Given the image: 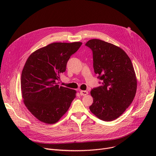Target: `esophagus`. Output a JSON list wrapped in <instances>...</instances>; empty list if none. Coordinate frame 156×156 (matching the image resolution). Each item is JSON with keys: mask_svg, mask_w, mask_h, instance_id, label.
<instances>
[{"mask_svg": "<svg viewBox=\"0 0 156 156\" xmlns=\"http://www.w3.org/2000/svg\"><path fill=\"white\" fill-rule=\"evenodd\" d=\"M80 93L81 95H83V96H85L88 94L87 91H85V90H80Z\"/></svg>", "mask_w": 156, "mask_h": 156, "instance_id": "obj_1", "label": "esophagus"}]
</instances>
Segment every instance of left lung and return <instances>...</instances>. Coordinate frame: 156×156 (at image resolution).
Returning <instances> with one entry per match:
<instances>
[{
	"label": "left lung",
	"instance_id": "8db88e82",
	"mask_svg": "<svg viewBox=\"0 0 156 156\" xmlns=\"http://www.w3.org/2000/svg\"><path fill=\"white\" fill-rule=\"evenodd\" d=\"M85 45L93 52L94 69L102 85L92 89L90 111L98 118L111 121L123 113L134 99L137 80L133 64L120 47L99 39Z\"/></svg>",
	"mask_w": 156,
	"mask_h": 156
}]
</instances>
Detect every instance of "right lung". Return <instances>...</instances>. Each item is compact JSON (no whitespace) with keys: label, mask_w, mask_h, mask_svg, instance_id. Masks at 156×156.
Returning a JSON list of instances; mask_svg holds the SVG:
<instances>
[{"label":"right lung","mask_w":156,"mask_h":156,"mask_svg":"<svg viewBox=\"0 0 156 156\" xmlns=\"http://www.w3.org/2000/svg\"><path fill=\"white\" fill-rule=\"evenodd\" d=\"M81 42H55L33 52L21 77L23 102L39 121L54 124L66 112L76 92L59 87L57 81L66 71L67 62Z\"/></svg>","instance_id":"obj_1"}]
</instances>
